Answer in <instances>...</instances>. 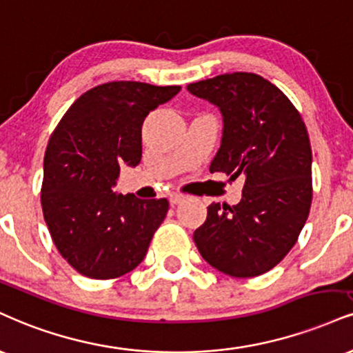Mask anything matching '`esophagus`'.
I'll list each match as a JSON object with an SVG mask.
<instances>
[{"mask_svg": "<svg viewBox=\"0 0 353 353\" xmlns=\"http://www.w3.org/2000/svg\"><path fill=\"white\" fill-rule=\"evenodd\" d=\"M184 195L181 194H171L169 195V202H171V205H177V203H181L182 201H184Z\"/></svg>", "mask_w": 353, "mask_h": 353, "instance_id": "34e87169", "label": "esophagus"}]
</instances>
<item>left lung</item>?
Here are the masks:
<instances>
[{
  "label": "left lung",
  "mask_w": 353,
  "mask_h": 353,
  "mask_svg": "<svg viewBox=\"0 0 353 353\" xmlns=\"http://www.w3.org/2000/svg\"><path fill=\"white\" fill-rule=\"evenodd\" d=\"M222 113V141L210 172L245 179L236 205L212 203L194 232L202 258L235 278L260 276L294 246L312 201L307 130L288 97L256 74L235 72L189 83Z\"/></svg>",
  "instance_id": "8db88e82"
}]
</instances>
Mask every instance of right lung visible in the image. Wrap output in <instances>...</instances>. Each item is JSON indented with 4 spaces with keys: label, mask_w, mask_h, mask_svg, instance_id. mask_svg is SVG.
<instances>
[{
    "label": "right lung",
    "mask_w": 353,
    "mask_h": 353,
    "mask_svg": "<svg viewBox=\"0 0 353 353\" xmlns=\"http://www.w3.org/2000/svg\"><path fill=\"white\" fill-rule=\"evenodd\" d=\"M181 92L110 82L72 103L44 156L41 203L59 253L80 274L112 279L133 271L168 214L165 199L117 194L120 164L141 161L144 118Z\"/></svg>",
    "instance_id": "obj_1"
}]
</instances>
